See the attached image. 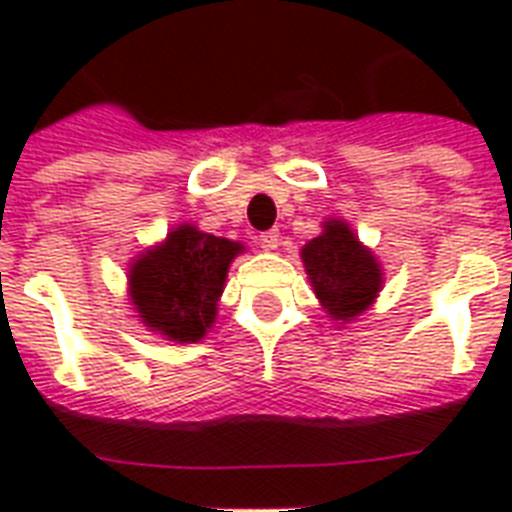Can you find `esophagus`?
<instances>
[{"instance_id": "esophagus-1", "label": "esophagus", "mask_w": 512, "mask_h": 512, "mask_svg": "<svg viewBox=\"0 0 512 512\" xmlns=\"http://www.w3.org/2000/svg\"><path fill=\"white\" fill-rule=\"evenodd\" d=\"M279 244H281L279 231H265L263 236H260V247L268 249V252H273V249H279Z\"/></svg>"}]
</instances>
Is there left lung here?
Returning <instances> with one entry per match:
<instances>
[{"mask_svg": "<svg viewBox=\"0 0 512 512\" xmlns=\"http://www.w3.org/2000/svg\"><path fill=\"white\" fill-rule=\"evenodd\" d=\"M300 260L316 300L337 327L369 311L385 284L380 260L340 217H327L321 223L319 236L300 249Z\"/></svg>", "mask_w": 512, "mask_h": 512, "instance_id": "1", "label": "left lung"}]
</instances>
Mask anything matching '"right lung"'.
Segmentation results:
<instances>
[{"instance_id":"1","label":"right lung","mask_w":512,"mask_h":512,"mask_svg":"<svg viewBox=\"0 0 512 512\" xmlns=\"http://www.w3.org/2000/svg\"><path fill=\"white\" fill-rule=\"evenodd\" d=\"M241 241L180 223L167 239L132 257L127 295L148 332L170 342H199L217 319L228 268L244 252Z\"/></svg>"}]
</instances>
